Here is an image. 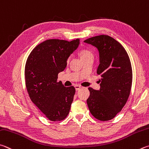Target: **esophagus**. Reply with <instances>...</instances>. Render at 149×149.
I'll return each instance as SVG.
<instances>
[{
    "instance_id": "34e87169",
    "label": "esophagus",
    "mask_w": 149,
    "mask_h": 149,
    "mask_svg": "<svg viewBox=\"0 0 149 149\" xmlns=\"http://www.w3.org/2000/svg\"><path fill=\"white\" fill-rule=\"evenodd\" d=\"M74 87H75V90L78 91V90H79V89H80L81 88V86L80 85H74Z\"/></svg>"
}]
</instances>
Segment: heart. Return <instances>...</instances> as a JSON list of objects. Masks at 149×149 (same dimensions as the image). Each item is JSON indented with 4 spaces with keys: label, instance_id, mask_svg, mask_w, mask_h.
<instances>
[{
    "label": "heart",
    "instance_id": "b5f03b06",
    "mask_svg": "<svg viewBox=\"0 0 149 149\" xmlns=\"http://www.w3.org/2000/svg\"><path fill=\"white\" fill-rule=\"evenodd\" d=\"M79 54H80L81 57V59L86 58V57H89V56H93V53H92V51L88 49H82L80 51ZM70 60V57L68 58L66 63H68Z\"/></svg>",
    "mask_w": 149,
    "mask_h": 149
}]
</instances>
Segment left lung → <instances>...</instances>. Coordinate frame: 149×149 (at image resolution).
<instances>
[{"instance_id":"8db88e82","label":"left lung","mask_w":149,"mask_h":149,"mask_svg":"<svg viewBox=\"0 0 149 149\" xmlns=\"http://www.w3.org/2000/svg\"><path fill=\"white\" fill-rule=\"evenodd\" d=\"M84 42L96 47L100 55L97 74L101 76L100 89L88 88L90 96L86 100L88 109L96 119L111 120L125 105L130 94V60L123 45L107 35L92 37Z\"/></svg>"}]
</instances>
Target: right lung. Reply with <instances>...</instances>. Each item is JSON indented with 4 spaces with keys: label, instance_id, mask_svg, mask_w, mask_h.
<instances>
[{
    "label": "right lung",
    "instance_id": "right-lung-1",
    "mask_svg": "<svg viewBox=\"0 0 149 149\" xmlns=\"http://www.w3.org/2000/svg\"><path fill=\"white\" fill-rule=\"evenodd\" d=\"M79 44V39L45 40L33 49L26 60L25 77L30 98L51 121L63 120L70 112L75 89L58 81V74Z\"/></svg>",
    "mask_w": 149,
    "mask_h": 149
}]
</instances>
